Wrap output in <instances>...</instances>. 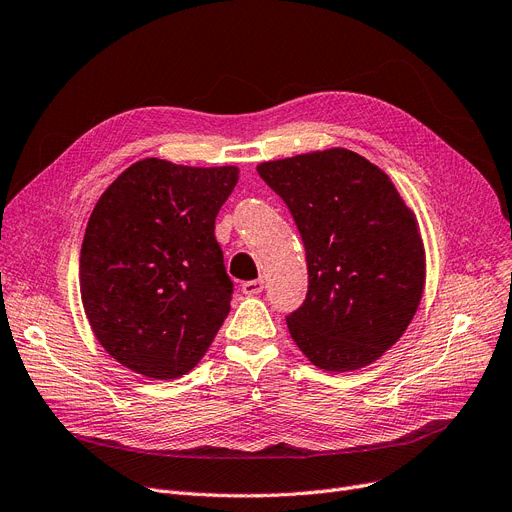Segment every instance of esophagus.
<instances>
[{
    "mask_svg": "<svg viewBox=\"0 0 512 512\" xmlns=\"http://www.w3.org/2000/svg\"><path fill=\"white\" fill-rule=\"evenodd\" d=\"M262 289H264V281H262V279L246 281V283L241 285V291H243V294H246V296H258Z\"/></svg>",
    "mask_w": 512,
    "mask_h": 512,
    "instance_id": "1",
    "label": "esophagus"
}]
</instances>
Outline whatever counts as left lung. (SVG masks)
<instances>
[{
  "label": "left lung",
  "instance_id": "left-lung-1",
  "mask_svg": "<svg viewBox=\"0 0 512 512\" xmlns=\"http://www.w3.org/2000/svg\"><path fill=\"white\" fill-rule=\"evenodd\" d=\"M306 248L308 294L287 316L314 367H367L404 335L425 287L417 216L379 166L346 148L258 164Z\"/></svg>",
  "mask_w": 512,
  "mask_h": 512
}]
</instances>
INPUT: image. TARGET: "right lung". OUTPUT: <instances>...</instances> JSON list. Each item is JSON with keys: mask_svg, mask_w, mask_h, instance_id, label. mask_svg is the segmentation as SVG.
<instances>
[{"mask_svg": "<svg viewBox=\"0 0 512 512\" xmlns=\"http://www.w3.org/2000/svg\"><path fill=\"white\" fill-rule=\"evenodd\" d=\"M237 166L131 164L102 193L79 260L81 300L102 348L150 379L189 373L231 310L214 221Z\"/></svg>", "mask_w": 512, "mask_h": 512, "instance_id": "obj_1", "label": "right lung"}]
</instances>
